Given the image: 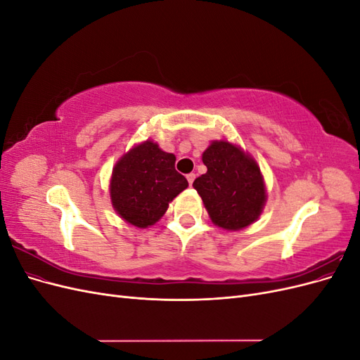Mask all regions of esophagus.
Wrapping results in <instances>:
<instances>
[{"label":"esophagus","mask_w":360,"mask_h":360,"mask_svg":"<svg viewBox=\"0 0 360 360\" xmlns=\"http://www.w3.org/2000/svg\"><path fill=\"white\" fill-rule=\"evenodd\" d=\"M186 179H188V183H189V186H192V183H193V180H195V174H193V172L188 174V176H186Z\"/></svg>","instance_id":"obj_1"}]
</instances>
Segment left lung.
Returning a JSON list of instances; mask_svg holds the SVG:
<instances>
[{
  "label": "left lung",
  "mask_w": 360,
  "mask_h": 360,
  "mask_svg": "<svg viewBox=\"0 0 360 360\" xmlns=\"http://www.w3.org/2000/svg\"><path fill=\"white\" fill-rule=\"evenodd\" d=\"M207 172L193 188L214 225L237 231L254 224L267 200L264 179L250 155L228 141H212L202 153Z\"/></svg>",
  "instance_id": "8db88e82"
}]
</instances>
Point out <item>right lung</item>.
<instances>
[{
    "label": "right lung",
    "instance_id": "right-lung-1",
    "mask_svg": "<svg viewBox=\"0 0 360 360\" xmlns=\"http://www.w3.org/2000/svg\"><path fill=\"white\" fill-rule=\"evenodd\" d=\"M174 165L176 156L150 139L120 158L110 183L111 202L118 216L138 228L155 225L168 204L188 188V180Z\"/></svg>",
    "mask_w": 360,
    "mask_h": 360
}]
</instances>
